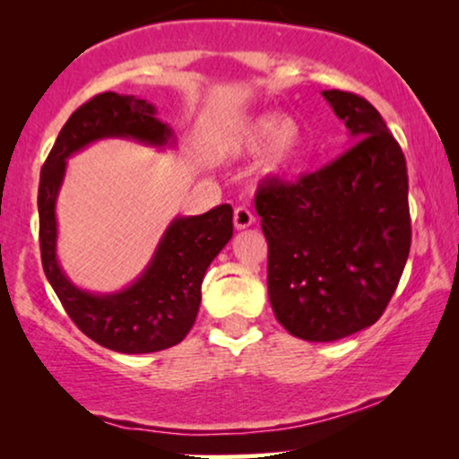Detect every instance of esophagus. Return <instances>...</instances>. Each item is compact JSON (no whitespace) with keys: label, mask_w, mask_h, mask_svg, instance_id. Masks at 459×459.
Here are the masks:
<instances>
[{"label":"esophagus","mask_w":459,"mask_h":459,"mask_svg":"<svg viewBox=\"0 0 459 459\" xmlns=\"http://www.w3.org/2000/svg\"><path fill=\"white\" fill-rule=\"evenodd\" d=\"M255 223V215L250 212L248 206H238L234 211V225L236 230H247Z\"/></svg>","instance_id":"obj_1"}]
</instances>
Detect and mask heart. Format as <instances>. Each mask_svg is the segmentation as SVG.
Segmentation results:
<instances>
[{"label":"heart","instance_id":"heart-1","mask_svg":"<svg viewBox=\"0 0 459 459\" xmlns=\"http://www.w3.org/2000/svg\"><path fill=\"white\" fill-rule=\"evenodd\" d=\"M231 152L255 154L261 152L259 175L273 179L286 175L297 162L303 148V129L297 118L261 115L242 123L231 137Z\"/></svg>","mask_w":459,"mask_h":459}]
</instances>
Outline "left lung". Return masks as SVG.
I'll return each mask as SVG.
<instances>
[{"mask_svg": "<svg viewBox=\"0 0 459 459\" xmlns=\"http://www.w3.org/2000/svg\"><path fill=\"white\" fill-rule=\"evenodd\" d=\"M353 146L294 184L272 179L255 196L267 238V290L292 336L332 342L378 322L411 244L407 167L366 98L322 91Z\"/></svg>", "mask_w": 459, "mask_h": 459, "instance_id": "obj_1", "label": "left lung"}]
</instances>
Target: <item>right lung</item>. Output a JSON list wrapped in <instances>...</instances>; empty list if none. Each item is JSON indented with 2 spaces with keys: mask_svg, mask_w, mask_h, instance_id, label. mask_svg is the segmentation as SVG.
Instances as JSON below:
<instances>
[{
  "mask_svg": "<svg viewBox=\"0 0 459 459\" xmlns=\"http://www.w3.org/2000/svg\"><path fill=\"white\" fill-rule=\"evenodd\" d=\"M106 137H125L154 148L175 143L173 129L156 118V108L146 100L104 91L79 106L60 129L41 169L37 206L43 272L85 336L117 353H154L181 342L192 330L206 269L234 234V211L230 204H219L204 215L175 217L148 267L123 290L98 294L74 286L56 255V198L65 181L66 159Z\"/></svg>",
  "mask_w": 459,
  "mask_h": 459,
  "instance_id": "1",
  "label": "right lung"
}]
</instances>
